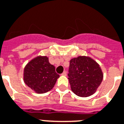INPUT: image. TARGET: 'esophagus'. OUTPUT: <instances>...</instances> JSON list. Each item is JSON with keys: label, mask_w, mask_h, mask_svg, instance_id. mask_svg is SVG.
<instances>
[{"label": "esophagus", "mask_w": 124, "mask_h": 124, "mask_svg": "<svg viewBox=\"0 0 124 124\" xmlns=\"http://www.w3.org/2000/svg\"><path fill=\"white\" fill-rule=\"evenodd\" d=\"M61 75H62V76H66V75H67V74H66V71H64V72H63V73H62V74H61Z\"/></svg>", "instance_id": "34e87169"}]
</instances>
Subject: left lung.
Instances as JSON below:
<instances>
[{"instance_id": "8db88e82", "label": "left lung", "mask_w": 124, "mask_h": 124, "mask_svg": "<svg viewBox=\"0 0 124 124\" xmlns=\"http://www.w3.org/2000/svg\"><path fill=\"white\" fill-rule=\"evenodd\" d=\"M68 71L71 91L79 97H89L95 93L103 79L99 65L87 56L72 58Z\"/></svg>"}]
</instances>
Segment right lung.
I'll return each mask as SVG.
<instances>
[{
    "label": "right lung",
    "mask_w": 124,
    "mask_h": 124,
    "mask_svg": "<svg viewBox=\"0 0 124 124\" xmlns=\"http://www.w3.org/2000/svg\"><path fill=\"white\" fill-rule=\"evenodd\" d=\"M60 76L46 56H37L27 64L23 71L25 83L37 93H45L54 86Z\"/></svg>",
    "instance_id": "1"
}]
</instances>
